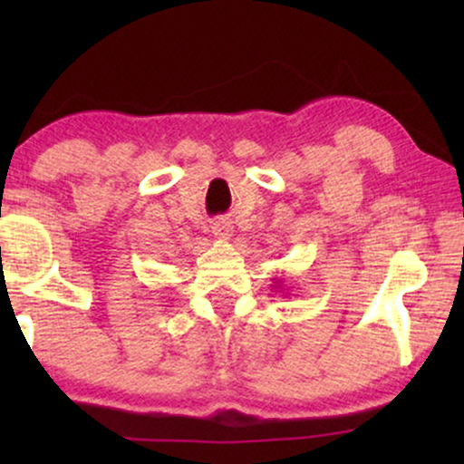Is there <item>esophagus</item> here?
<instances>
[{
    "label": "esophagus",
    "mask_w": 464,
    "mask_h": 464,
    "mask_svg": "<svg viewBox=\"0 0 464 464\" xmlns=\"http://www.w3.org/2000/svg\"><path fill=\"white\" fill-rule=\"evenodd\" d=\"M232 232H234V227H232V224L227 219H224V218H219L218 221H213V234H215V238H221V240H227L232 237Z\"/></svg>",
    "instance_id": "esophagus-1"
}]
</instances>
